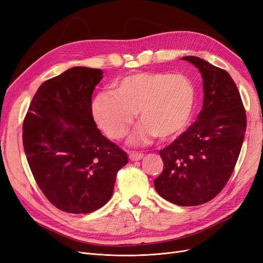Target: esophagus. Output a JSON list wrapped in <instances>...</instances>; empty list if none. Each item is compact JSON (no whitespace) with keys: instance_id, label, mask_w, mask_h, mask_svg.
I'll list each match as a JSON object with an SVG mask.
<instances>
[{"instance_id":"obj_1","label":"esophagus","mask_w":263,"mask_h":263,"mask_svg":"<svg viewBox=\"0 0 263 263\" xmlns=\"http://www.w3.org/2000/svg\"><path fill=\"white\" fill-rule=\"evenodd\" d=\"M129 158L131 161H140L144 158V155L143 154H135V153H131L129 155Z\"/></svg>"}]
</instances>
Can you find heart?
<instances>
[{
    "label": "heart",
    "mask_w": 263,
    "mask_h": 263,
    "mask_svg": "<svg viewBox=\"0 0 263 263\" xmlns=\"http://www.w3.org/2000/svg\"><path fill=\"white\" fill-rule=\"evenodd\" d=\"M196 89L184 74L140 72L116 82L113 90L96 96L92 117L110 139L126 135L137 112L142 123L130 137L132 145H146L156 135L166 140L180 134L194 113Z\"/></svg>",
    "instance_id": "1"
}]
</instances>
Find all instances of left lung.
Listing matches in <instances>:
<instances>
[{
  "instance_id": "1",
  "label": "left lung",
  "mask_w": 263,
  "mask_h": 263,
  "mask_svg": "<svg viewBox=\"0 0 263 263\" xmlns=\"http://www.w3.org/2000/svg\"><path fill=\"white\" fill-rule=\"evenodd\" d=\"M201 74L203 104L197 120L170 146L160 150L162 174L158 194L178 205H198L223 190L238 161L246 115L230 74L196 57H184Z\"/></svg>"
}]
</instances>
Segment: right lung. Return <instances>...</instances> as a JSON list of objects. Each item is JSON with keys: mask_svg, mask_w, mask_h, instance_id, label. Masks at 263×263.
<instances>
[{"mask_svg": "<svg viewBox=\"0 0 263 263\" xmlns=\"http://www.w3.org/2000/svg\"><path fill=\"white\" fill-rule=\"evenodd\" d=\"M101 69L72 67L44 82L23 121L24 153L35 180L62 211L86 214L113 195L128 156L97 128L91 96Z\"/></svg>", "mask_w": 263, "mask_h": 263, "instance_id": "1", "label": "right lung"}]
</instances>
